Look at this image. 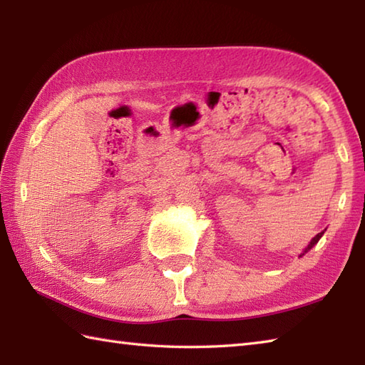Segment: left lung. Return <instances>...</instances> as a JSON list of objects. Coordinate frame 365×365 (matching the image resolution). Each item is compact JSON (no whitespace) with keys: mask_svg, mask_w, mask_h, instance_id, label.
I'll list each match as a JSON object with an SVG mask.
<instances>
[{"mask_svg":"<svg viewBox=\"0 0 365 365\" xmlns=\"http://www.w3.org/2000/svg\"><path fill=\"white\" fill-rule=\"evenodd\" d=\"M323 234H324V230L323 232H320V234H317L312 240H311V243H309L307 245V247H306V250L304 251H302V254H299V257H302V255H304L307 251H311L312 250V247L317 245V243H319V240L323 237Z\"/></svg>","mask_w":365,"mask_h":365,"instance_id":"1","label":"left lung"}]
</instances>
